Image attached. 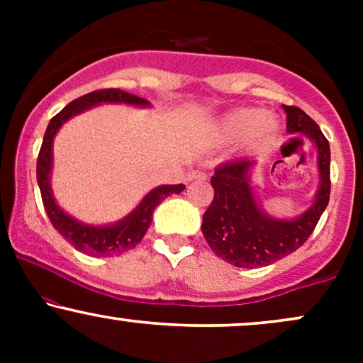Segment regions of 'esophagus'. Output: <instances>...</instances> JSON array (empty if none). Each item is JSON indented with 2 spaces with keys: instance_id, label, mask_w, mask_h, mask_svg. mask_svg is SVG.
I'll return each mask as SVG.
<instances>
[{
  "instance_id": "34e87169",
  "label": "esophagus",
  "mask_w": 363,
  "mask_h": 363,
  "mask_svg": "<svg viewBox=\"0 0 363 363\" xmlns=\"http://www.w3.org/2000/svg\"><path fill=\"white\" fill-rule=\"evenodd\" d=\"M187 179H189V181H194V179H206V174L203 172V170H191Z\"/></svg>"
}]
</instances>
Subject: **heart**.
Returning <instances> with one entry per match:
<instances>
[{
    "mask_svg": "<svg viewBox=\"0 0 363 363\" xmlns=\"http://www.w3.org/2000/svg\"><path fill=\"white\" fill-rule=\"evenodd\" d=\"M280 131V123L273 114H266L262 109L242 107L228 112L218 123L216 133L222 140H244L251 145H262L272 141Z\"/></svg>",
    "mask_w": 363,
    "mask_h": 363,
    "instance_id": "1",
    "label": "heart"
}]
</instances>
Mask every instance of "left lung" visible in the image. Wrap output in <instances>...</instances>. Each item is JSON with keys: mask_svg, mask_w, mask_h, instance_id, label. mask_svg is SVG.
<instances>
[{"mask_svg": "<svg viewBox=\"0 0 363 363\" xmlns=\"http://www.w3.org/2000/svg\"><path fill=\"white\" fill-rule=\"evenodd\" d=\"M283 111L286 112V131L306 136L318 150V193L302 215L291 220L274 218L262 211L254 194L251 174L256 160L240 158L220 165L211 177L215 198L203 215L201 230L211 251L237 268H261L297 251L314 232L328 206L331 191L328 140L302 109L283 106Z\"/></svg>", "mask_w": 363, "mask_h": 363, "instance_id": "left-lung-1", "label": "left lung"}]
</instances>
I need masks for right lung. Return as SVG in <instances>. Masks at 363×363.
<instances>
[{
    "mask_svg": "<svg viewBox=\"0 0 363 363\" xmlns=\"http://www.w3.org/2000/svg\"><path fill=\"white\" fill-rule=\"evenodd\" d=\"M101 104H128L136 107H150V102L136 95L119 89H107L90 91L77 101L69 102L61 112H57L49 121L48 129L44 133L43 147H40L39 158H37V182H39L43 203L51 220L52 227L68 240L78 251L89 254L94 257L119 256V254L131 251L141 242L147 234L150 223L153 218V210L170 194H179L186 189L184 184L174 186H158L153 187L150 193L140 201V205L131 213L121 218L119 222L111 225H89L77 220L74 216L66 213L54 199L51 187L52 172V141L56 133L68 119L82 112L91 109Z\"/></svg>",
    "mask_w": 363,
    "mask_h": 363,
    "instance_id": "obj_1",
    "label": "right lung"
}]
</instances>
